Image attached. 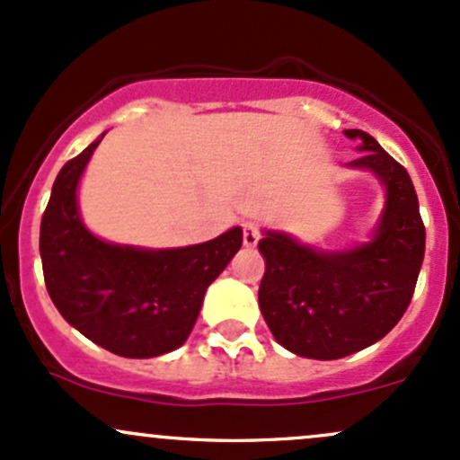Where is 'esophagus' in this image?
Instances as JSON below:
<instances>
[{"label": "esophagus", "instance_id": "esophagus-1", "mask_svg": "<svg viewBox=\"0 0 460 460\" xmlns=\"http://www.w3.org/2000/svg\"><path fill=\"white\" fill-rule=\"evenodd\" d=\"M259 239H261L259 226L252 224V221H248V224H243V245H245V248H256Z\"/></svg>", "mask_w": 460, "mask_h": 460}]
</instances>
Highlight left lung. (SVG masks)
I'll return each mask as SVG.
<instances>
[{
    "label": "left lung",
    "instance_id": "left-lung-1",
    "mask_svg": "<svg viewBox=\"0 0 460 460\" xmlns=\"http://www.w3.org/2000/svg\"><path fill=\"white\" fill-rule=\"evenodd\" d=\"M364 151L349 162L386 186V208L368 243L323 252L265 232L259 307L276 342L300 358L338 359L382 340L406 314L426 252V228L408 171L367 131H344Z\"/></svg>",
    "mask_w": 460,
    "mask_h": 460
}]
</instances>
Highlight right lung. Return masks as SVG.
Listing matches in <instances>:
<instances>
[{
	"label": "right lung",
	"mask_w": 460,
	"mask_h": 460,
	"mask_svg": "<svg viewBox=\"0 0 460 460\" xmlns=\"http://www.w3.org/2000/svg\"><path fill=\"white\" fill-rule=\"evenodd\" d=\"M102 136L54 180L39 234L43 279L58 314L93 344L122 358H157L186 342L206 289L239 252L243 232L172 250L93 236L78 215L76 186Z\"/></svg>",
	"instance_id": "obj_1"
}]
</instances>
